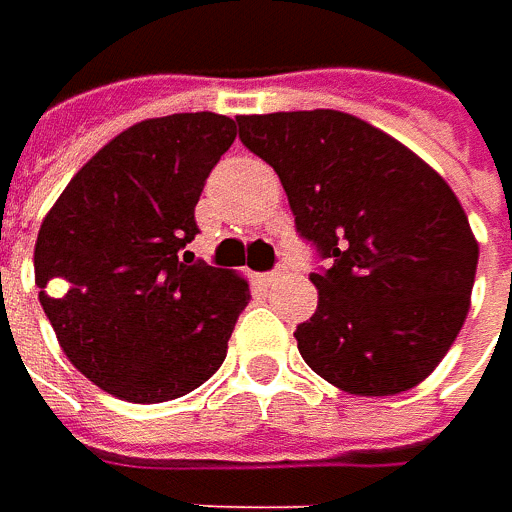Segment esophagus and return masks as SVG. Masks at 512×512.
<instances>
[{
    "label": "esophagus",
    "instance_id": "esophagus-1",
    "mask_svg": "<svg viewBox=\"0 0 512 512\" xmlns=\"http://www.w3.org/2000/svg\"><path fill=\"white\" fill-rule=\"evenodd\" d=\"M282 276H285V270H282V267H279V270H273V273H267V276H265V282H267V285H276V282H279V279H282Z\"/></svg>",
    "mask_w": 512,
    "mask_h": 512
}]
</instances>
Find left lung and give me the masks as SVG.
I'll return each instance as SVG.
<instances>
[{"instance_id": "left-lung-1", "label": "left lung", "mask_w": 512, "mask_h": 512, "mask_svg": "<svg viewBox=\"0 0 512 512\" xmlns=\"http://www.w3.org/2000/svg\"><path fill=\"white\" fill-rule=\"evenodd\" d=\"M279 173L296 230L330 259L296 327L313 373L353 396L422 384L462 330L479 242L456 193L399 139L342 110L236 116Z\"/></svg>"}]
</instances>
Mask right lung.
I'll list each match as a JSON object with an SVG mask.
<instances>
[{
  "mask_svg": "<svg viewBox=\"0 0 512 512\" xmlns=\"http://www.w3.org/2000/svg\"><path fill=\"white\" fill-rule=\"evenodd\" d=\"M236 139L219 113L136 122L79 168L42 219L33 273L70 364L133 404L205 384L250 302L245 276L193 262V210Z\"/></svg>",
  "mask_w": 512,
  "mask_h": 512,
  "instance_id": "1",
  "label": "right lung"
}]
</instances>
